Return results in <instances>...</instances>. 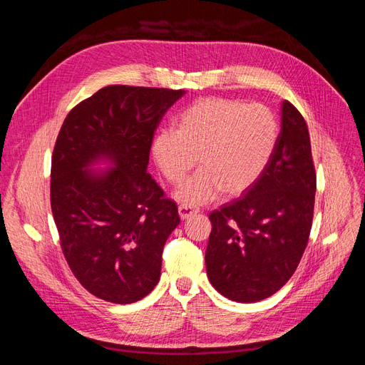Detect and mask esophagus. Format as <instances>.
<instances>
[{"label":"esophagus","instance_id":"esophagus-1","mask_svg":"<svg viewBox=\"0 0 365 365\" xmlns=\"http://www.w3.org/2000/svg\"><path fill=\"white\" fill-rule=\"evenodd\" d=\"M196 212H197L196 208H193V207H190V205H185V204H181V205L178 207V213H180V217H181L182 220H184V219H189L190 216L196 215Z\"/></svg>","mask_w":365,"mask_h":365}]
</instances>
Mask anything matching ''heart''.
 <instances>
[{"label":"heart","instance_id":"1","mask_svg":"<svg viewBox=\"0 0 365 365\" xmlns=\"http://www.w3.org/2000/svg\"><path fill=\"white\" fill-rule=\"evenodd\" d=\"M279 123L269 108L235 98L205 97L185 108L175 130L152 143L160 172L180 184L196 164L201 170L176 192L185 205L213 202L224 192L239 196L256 182L272 157Z\"/></svg>","mask_w":365,"mask_h":365}]
</instances>
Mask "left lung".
I'll use <instances>...</instances> for the list:
<instances>
[{
  "instance_id": "left-lung-1",
  "label": "left lung",
  "mask_w": 365,
  "mask_h": 365,
  "mask_svg": "<svg viewBox=\"0 0 365 365\" xmlns=\"http://www.w3.org/2000/svg\"><path fill=\"white\" fill-rule=\"evenodd\" d=\"M317 175L307 125L288 101L282 130L260 178L239 200L210 213L208 280L237 303L277 292L295 272L312 228Z\"/></svg>"
}]
</instances>
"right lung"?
<instances>
[{
    "label": "right lung",
    "instance_id": "obj_1",
    "mask_svg": "<svg viewBox=\"0 0 365 365\" xmlns=\"http://www.w3.org/2000/svg\"><path fill=\"white\" fill-rule=\"evenodd\" d=\"M182 90L111 85L76 105L51 157L50 202L74 277L105 302L135 303L155 288L176 204L146 172L153 134ZM108 159L111 170H86Z\"/></svg>",
    "mask_w": 365,
    "mask_h": 365
}]
</instances>
